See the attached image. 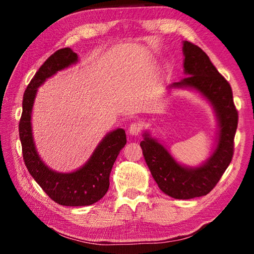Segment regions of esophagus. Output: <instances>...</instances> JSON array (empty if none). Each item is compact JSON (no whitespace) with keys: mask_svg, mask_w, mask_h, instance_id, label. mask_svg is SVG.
I'll use <instances>...</instances> for the list:
<instances>
[{"mask_svg":"<svg viewBox=\"0 0 254 254\" xmlns=\"http://www.w3.org/2000/svg\"><path fill=\"white\" fill-rule=\"evenodd\" d=\"M142 124L140 122H132L130 124V127H128V132H130V134L132 135H137L139 133L142 131Z\"/></svg>","mask_w":254,"mask_h":254,"instance_id":"34e87169","label":"esophagus"}]
</instances>
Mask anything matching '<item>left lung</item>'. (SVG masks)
<instances>
[{
	"label": "left lung",
	"mask_w": 254,
	"mask_h": 254,
	"mask_svg": "<svg viewBox=\"0 0 254 254\" xmlns=\"http://www.w3.org/2000/svg\"><path fill=\"white\" fill-rule=\"evenodd\" d=\"M185 72L188 75L175 87L196 88L212 102L220 121V137L213 156L199 168H184L176 162L165 147L144 134L141 148L145 162L159 188L174 198L190 199L207 195L220 182L234 154V136L239 112L233 101L231 85L216 69L198 46L184 42Z\"/></svg>",
	"instance_id": "8db88e82"
}]
</instances>
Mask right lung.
Returning a JSON list of instances; mask_svg holds the SVG:
<instances>
[{"label":"right lung","instance_id":"obj_1","mask_svg":"<svg viewBox=\"0 0 254 254\" xmlns=\"http://www.w3.org/2000/svg\"><path fill=\"white\" fill-rule=\"evenodd\" d=\"M76 62L77 54L70 48H64L56 51L42 64L24 92L19 122L23 160L28 171L51 199L64 206H87L100 200L109 190L112 167L127 143L123 128L109 133L88 162L71 174L55 173L40 160L33 144L30 121L37 88L48 77Z\"/></svg>","mask_w":254,"mask_h":254}]
</instances>
